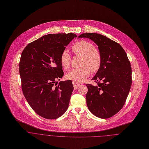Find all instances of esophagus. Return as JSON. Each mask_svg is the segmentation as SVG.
<instances>
[{"label":"esophagus","instance_id":"1","mask_svg":"<svg viewBox=\"0 0 149 149\" xmlns=\"http://www.w3.org/2000/svg\"><path fill=\"white\" fill-rule=\"evenodd\" d=\"M72 84H73V86H74V88L75 90H76L78 87H79L81 85V83H80L76 82H72Z\"/></svg>","mask_w":149,"mask_h":149}]
</instances>
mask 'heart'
Listing matches in <instances>:
<instances>
[{"instance_id":"1","label":"heart","mask_w":149,"mask_h":149,"mask_svg":"<svg viewBox=\"0 0 149 149\" xmlns=\"http://www.w3.org/2000/svg\"><path fill=\"white\" fill-rule=\"evenodd\" d=\"M72 50L77 55L82 56L81 67L72 70L67 75V78L74 82H83L90 74L91 70L95 72L99 70L102 63V56L99 50L86 40H81L75 43ZM61 63L63 67L68 69L70 66L71 56L66 50H64L60 57Z\"/></svg>"}]
</instances>
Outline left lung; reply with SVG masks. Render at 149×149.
<instances>
[{"instance_id": "8db88e82", "label": "left lung", "mask_w": 149, "mask_h": 149, "mask_svg": "<svg viewBox=\"0 0 149 149\" xmlns=\"http://www.w3.org/2000/svg\"><path fill=\"white\" fill-rule=\"evenodd\" d=\"M78 38L90 39L98 46L101 65L92 79L97 86L87 84L86 103L90 112L100 118H109L124 106L132 83V68L122 47L110 38L97 33H84Z\"/></svg>"}]
</instances>
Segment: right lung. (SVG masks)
<instances>
[{
    "mask_svg": "<svg viewBox=\"0 0 149 149\" xmlns=\"http://www.w3.org/2000/svg\"><path fill=\"white\" fill-rule=\"evenodd\" d=\"M73 33L48 34L28 44L19 62L23 95L39 116L56 119L66 111L74 87L71 80L61 81L63 71L60 57Z\"/></svg>",
    "mask_w": 149,
    "mask_h": 149,
    "instance_id": "right-lung-1",
    "label": "right lung"
}]
</instances>
